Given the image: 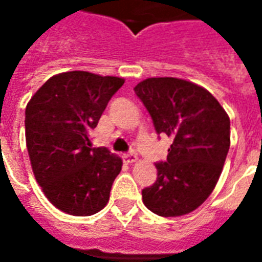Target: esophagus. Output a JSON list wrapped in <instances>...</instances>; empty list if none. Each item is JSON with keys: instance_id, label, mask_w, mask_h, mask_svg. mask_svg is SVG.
Listing matches in <instances>:
<instances>
[{"instance_id": "esophagus-1", "label": "esophagus", "mask_w": 262, "mask_h": 262, "mask_svg": "<svg viewBox=\"0 0 262 262\" xmlns=\"http://www.w3.org/2000/svg\"><path fill=\"white\" fill-rule=\"evenodd\" d=\"M123 160H125V163H127V164H133V163L137 161V156L136 154H125Z\"/></svg>"}]
</instances>
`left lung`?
<instances>
[{"mask_svg":"<svg viewBox=\"0 0 262 262\" xmlns=\"http://www.w3.org/2000/svg\"><path fill=\"white\" fill-rule=\"evenodd\" d=\"M159 135L172 139L157 180L142 191L153 213L176 217L199 208L219 181L230 147V119L217 99L191 81L159 77L135 86Z\"/></svg>","mask_w":262,"mask_h":262,"instance_id":"left-lung-1","label":"left lung"}]
</instances>
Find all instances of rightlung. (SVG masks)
I'll return each mask as SVG.
<instances>
[{"instance_id":"obj_1","label":"right lung","mask_w":262,"mask_h":262,"mask_svg":"<svg viewBox=\"0 0 262 262\" xmlns=\"http://www.w3.org/2000/svg\"><path fill=\"white\" fill-rule=\"evenodd\" d=\"M123 82L88 71L60 73L26 105L32 170L45 196L64 213L91 216L108 203L122 159L108 148H92L90 132Z\"/></svg>"}]
</instances>
